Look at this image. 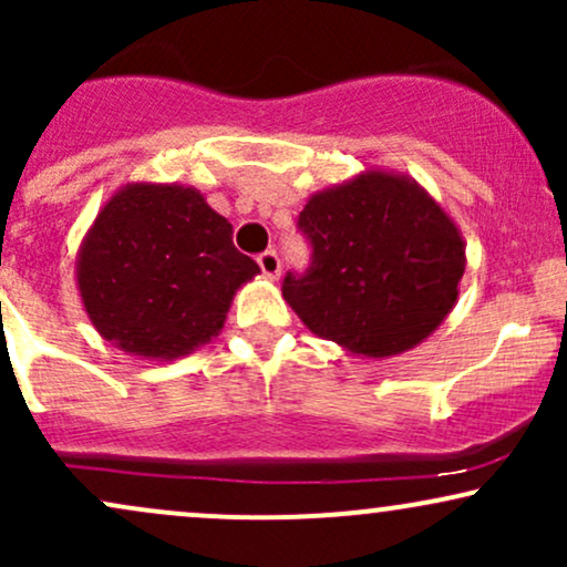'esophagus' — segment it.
<instances>
[{"label":"esophagus","instance_id":"esophagus-1","mask_svg":"<svg viewBox=\"0 0 567 567\" xmlns=\"http://www.w3.org/2000/svg\"><path fill=\"white\" fill-rule=\"evenodd\" d=\"M258 266H261V271L269 279H275V277H279V269H282V264H279V256L275 250H266V252H261V256H258Z\"/></svg>","mask_w":567,"mask_h":567}]
</instances>
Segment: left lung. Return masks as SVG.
I'll use <instances>...</instances> for the list:
<instances>
[{
	"mask_svg": "<svg viewBox=\"0 0 567 567\" xmlns=\"http://www.w3.org/2000/svg\"><path fill=\"white\" fill-rule=\"evenodd\" d=\"M298 226L315 261L282 298L315 336L368 360L419 347L458 301L466 243L405 173L368 167L306 199Z\"/></svg>",
	"mask_w": 567,
	"mask_h": 567,
	"instance_id": "left-lung-1",
	"label": "left lung"
}]
</instances>
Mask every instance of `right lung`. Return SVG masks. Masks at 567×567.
Returning a JSON list of instances; mask_svg holds the SVG:
<instances>
[{
  "instance_id": "right-lung-1",
  "label": "right lung",
  "mask_w": 567,
  "mask_h": 567,
  "mask_svg": "<svg viewBox=\"0 0 567 567\" xmlns=\"http://www.w3.org/2000/svg\"><path fill=\"white\" fill-rule=\"evenodd\" d=\"M231 234L194 186L130 181L116 188L76 250V290L93 328L154 362L210 343L237 290L261 275Z\"/></svg>"
}]
</instances>
